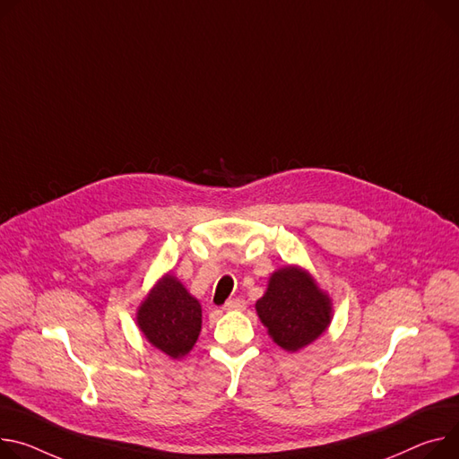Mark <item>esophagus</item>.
Instances as JSON below:
<instances>
[{
	"label": "esophagus",
	"instance_id": "obj_1",
	"mask_svg": "<svg viewBox=\"0 0 459 459\" xmlns=\"http://www.w3.org/2000/svg\"><path fill=\"white\" fill-rule=\"evenodd\" d=\"M245 300H241V299H232V300H229L225 306H223V309L225 311H243L245 309Z\"/></svg>",
	"mask_w": 459,
	"mask_h": 459
}]
</instances>
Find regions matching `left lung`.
<instances>
[{"label":"left lung","mask_w":459,"mask_h":459,"mask_svg":"<svg viewBox=\"0 0 459 459\" xmlns=\"http://www.w3.org/2000/svg\"><path fill=\"white\" fill-rule=\"evenodd\" d=\"M256 313L280 348L299 351L327 329L333 307L307 271L287 265L271 274Z\"/></svg>","instance_id":"1"}]
</instances>
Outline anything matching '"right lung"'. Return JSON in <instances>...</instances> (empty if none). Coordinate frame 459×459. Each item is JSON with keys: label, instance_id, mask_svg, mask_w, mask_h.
Segmentation results:
<instances>
[{"label": "right lung", "instance_id": "1", "mask_svg": "<svg viewBox=\"0 0 459 459\" xmlns=\"http://www.w3.org/2000/svg\"><path fill=\"white\" fill-rule=\"evenodd\" d=\"M137 325L152 346L172 359H181L199 337L201 304L169 273L139 306Z\"/></svg>", "mask_w": 459, "mask_h": 459}]
</instances>
